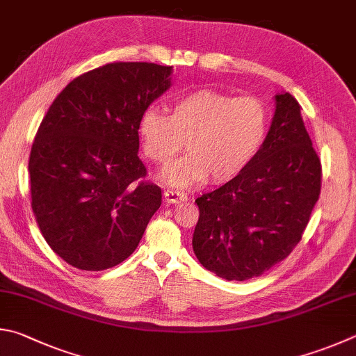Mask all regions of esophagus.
Listing matches in <instances>:
<instances>
[{
	"mask_svg": "<svg viewBox=\"0 0 356 356\" xmlns=\"http://www.w3.org/2000/svg\"><path fill=\"white\" fill-rule=\"evenodd\" d=\"M165 202L166 204H179V202H185L188 196L182 191H174V190H165L163 193Z\"/></svg>",
	"mask_w": 356,
	"mask_h": 356,
	"instance_id": "1",
	"label": "esophagus"
}]
</instances>
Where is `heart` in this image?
I'll return each instance as SVG.
<instances>
[{
  "label": "heart",
  "instance_id": "1",
  "mask_svg": "<svg viewBox=\"0 0 356 356\" xmlns=\"http://www.w3.org/2000/svg\"><path fill=\"white\" fill-rule=\"evenodd\" d=\"M268 129L269 111L261 99L210 88L179 96L171 115L147 107L138 122L145 154L161 166L176 159L186 140L190 152L160 174L176 186L202 184L209 176L216 184L234 180L260 152Z\"/></svg>",
  "mask_w": 356,
  "mask_h": 356
}]
</instances>
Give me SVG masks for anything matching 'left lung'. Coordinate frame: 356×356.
<instances>
[{"mask_svg": "<svg viewBox=\"0 0 356 356\" xmlns=\"http://www.w3.org/2000/svg\"><path fill=\"white\" fill-rule=\"evenodd\" d=\"M266 140L240 176L196 199L193 250L225 280L261 275L300 241L321 193V160L289 93L275 95Z\"/></svg>", "mask_w": 356, "mask_h": 356, "instance_id": "obj_1", "label": "left lung"}]
</instances>
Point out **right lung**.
<instances>
[{
    "mask_svg": "<svg viewBox=\"0 0 356 356\" xmlns=\"http://www.w3.org/2000/svg\"><path fill=\"white\" fill-rule=\"evenodd\" d=\"M171 74L149 62L107 63L71 81L42 120L29 157L32 211L71 266L124 261L159 210L160 186L143 180L138 122Z\"/></svg>",
    "mask_w": 356,
    "mask_h": 356,
    "instance_id": "right-lung-1",
    "label": "right lung"
}]
</instances>
